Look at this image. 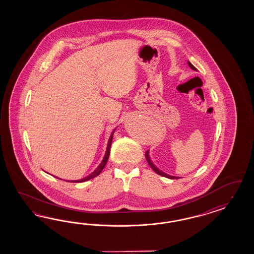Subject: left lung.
Wrapping results in <instances>:
<instances>
[{
	"label": "left lung",
	"instance_id": "8db88e82",
	"mask_svg": "<svg viewBox=\"0 0 254 254\" xmlns=\"http://www.w3.org/2000/svg\"><path fill=\"white\" fill-rule=\"evenodd\" d=\"M188 65H189V67H190L191 69H193V70H196V68L192 65L191 62H188ZM145 158H146L148 164L150 165V167H151L152 169H154V172H155V173H157L158 175H161L163 177L169 178V179H179L178 177H174V176L168 175V174H166V173L162 172L161 170H159V169H157V168L154 166V164H153V162L151 161V159H150V156H149V151H146V153H145Z\"/></svg>",
	"mask_w": 254,
	"mask_h": 254
}]
</instances>
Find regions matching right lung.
Instances as JSON below:
<instances>
[{
	"label": "right lung",
	"instance_id": "obj_1",
	"mask_svg": "<svg viewBox=\"0 0 254 254\" xmlns=\"http://www.w3.org/2000/svg\"><path fill=\"white\" fill-rule=\"evenodd\" d=\"M115 131H116V129H114V131H113V132H112V134H111V137H110V138H109V141H108L106 153H105V155H104V157H103L102 161H101V163L99 165V167H98L97 169H95V170L93 171L92 173H91V174H89L88 176L83 178V179H81V180L71 181L70 183H84V182L89 181V180H91L93 178L97 177L98 175H100V172L103 170L104 167H105V166H106V164H107L108 158H109V155H110V151H111V145H112V141H113V136H114Z\"/></svg>",
	"mask_w": 254,
	"mask_h": 254
}]
</instances>
